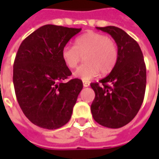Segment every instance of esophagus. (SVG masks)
Segmentation results:
<instances>
[{
  "instance_id": "esophagus-1",
  "label": "esophagus",
  "mask_w": 159,
  "mask_h": 159,
  "mask_svg": "<svg viewBox=\"0 0 159 159\" xmlns=\"http://www.w3.org/2000/svg\"><path fill=\"white\" fill-rule=\"evenodd\" d=\"M89 85H90V84H89V82H87V81H84V82H83V87H85V88L89 87Z\"/></svg>"
}]
</instances>
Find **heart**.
Wrapping results in <instances>:
<instances>
[{
  "label": "heart",
  "instance_id": "1",
  "mask_svg": "<svg viewBox=\"0 0 159 159\" xmlns=\"http://www.w3.org/2000/svg\"><path fill=\"white\" fill-rule=\"evenodd\" d=\"M84 56L85 64L74 72V76L83 81H89L99 74H108L118 60V49L114 40L104 34L89 32L74 40V47L65 45L61 58L68 69H74Z\"/></svg>",
  "mask_w": 159,
  "mask_h": 159
}]
</instances>
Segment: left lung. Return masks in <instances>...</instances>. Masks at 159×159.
I'll return each instance as SVG.
<instances>
[{"label": "left lung", "mask_w": 159, "mask_h": 159, "mask_svg": "<svg viewBox=\"0 0 159 159\" xmlns=\"http://www.w3.org/2000/svg\"><path fill=\"white\" fill-rule=\"evenodd\" d=\"M112 37L118 46V60L111 73L91 83L95 97L91 112L95 121L109 128L128 124L143 104L146 89V66L137 42L116 26L96 27Z\"/></svg>", "instance_id": "left-lung-1"}]
</instances>
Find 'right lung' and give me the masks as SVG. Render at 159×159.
Instances as JSON below:
<instances>
[{"mask_svg": "<svg viewBox=\"0 0 159 159\" xmlns=\"http://www.w3.org/2000/svg\"><path fill=\"white\" fill-rule=\"evenodd\" d=\"M81 31L46 25L23 40L13 66L16 96L24 114L33 124L57 129L70 120L78 95L83 88L61 58L68 41Z\"/></svg>", "mask_w": 159, "mask_h": 159, "instance_id": "add662e5", "label": "right lung"}]
</instances>
